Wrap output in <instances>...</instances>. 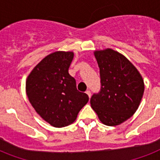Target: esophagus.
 Instances as JSON below:
<instances>
[{
    "label": "esophagus",
    "mask_w": 160,
    "mask_h": 160,
    "mask_svg": "<svg viewBox=\"0 0 160 160\" xmlns=\"http://www.w3.org/2000/svg\"><path fill=\"white\" fill-rule=\"evenodd\" d=\"M85 93L88 94V96H89V98L91 97V91H90V90H89V89H88V90H86V91H85Z\"/></svg>",
    "instance_id": "34e87169"
}]
</instances>
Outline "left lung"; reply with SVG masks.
<instances>
[{"label":"left lung","instance_id":"obj_1","mask_svg":"<svg viewBox=\"0 0 160 160\" xmlns=\"http://www.w3.org/2000/svg\"><path fill=\"white\" fill-rule=\"evenodd\" d=\"M100 91L90 98L91 107L107 126L119 125L138 108L145 85L141 74L123 55L112 49L95 51Z\"/></svg>","mask_w":160,"mask_h":160}]
</instances>
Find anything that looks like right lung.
I'll return each mask as SVG.
<instances>
[{"instance_id": "1", "label": "right lung", "mask_w": 160, "mask_h": 160, "mask_svg": "<svg viewBox=\"0 0 160 160\" xmlns=\"http://www.w3.org/2000/svg\"><path fill=\"white\" fill-rule=\"evenodd\" d=\"M72 52H56L34 67L26 81L28 100L38 113L55 127L75 122L89 101L85 93L78 91L76 80L69 74Z\"/></svg>"}]
</instances>
